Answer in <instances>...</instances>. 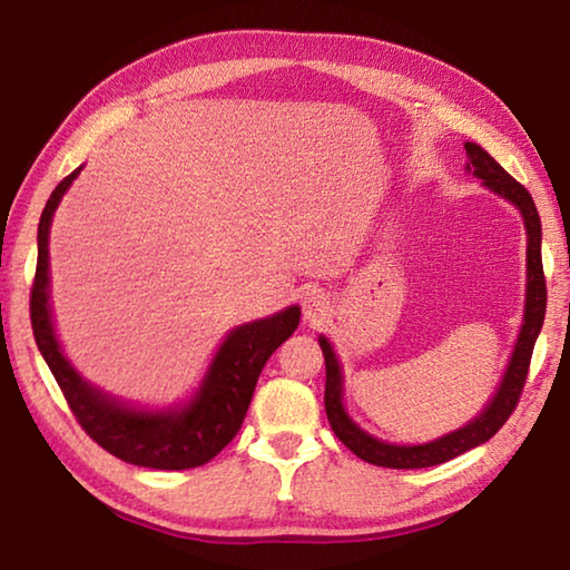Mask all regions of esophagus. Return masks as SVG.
<instances>
[{"mask_svg":"<svg viewBox=\"0 0 570 570\" xmlns=\"http://www.w3.org/2000/svg\"><path fill=\"white\" fill-rule=\"evenodd\" d=\"M302 308H304V320L308 324H322L324 316H326V308H330V306H326V298L320 292H312V294L304 296Z\"/></svg>","mask_w":570,"mask_h":570,"instance_id":"obj_1","label":"esophagus"}]
</instances>
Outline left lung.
<instances>
[{
    "label": "left lung",
    "instance_id": "left-lung-1",
    "mask_svg": "<svg viewBox=\"0 0 570 570\" xmlns=\"http://www.w3.org/2000/svg\"><path fill=\"white\" fill-rule=\"evenodd\" d=\"M468 150V170L472 176L482 180V186H488L500 198H505L513 204L520 216L525 220V234H528V288H525V314L523 326H520L518 342L513 356H510L508 370L503 374V382L495 392V397L482 410L475 420L468 422L465 428H460L450 435H442L440 440L424 442V445H390L377 438L366 435V432L354 424L350 414H346L342 404V370L336 362V354L332 344L326 342V336H320V346L324 352L326 364V384H324V407L326 417L334 430V435L340 438L346 448H350L356 458L380 468H397V470H414V468H432L440 462H448L452 458L462 455L472 448L482 445L495 432L503 428L510 414L518 407L520 394H523L525 380H528V366L530 356H533V346L543 326L546 316V276H543V258H540V216L538 208L530 198V193L520 186V183L510 176V173L500 166L495 158H490L478 142H465Z\"/></svg>",
    "mask_w": 570,
    "mask_h": 570
}]
</instances>
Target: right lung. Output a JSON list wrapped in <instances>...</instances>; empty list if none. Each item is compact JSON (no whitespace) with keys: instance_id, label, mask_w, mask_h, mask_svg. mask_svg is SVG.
Masks as SVG:
<instances>
[{"instance_id":"right-lung-1","label":"right lung","mask_w":570,"mask_h":570,"mask_svg":"<svg viewBox=\"0 0 570 570\" xmlns=\"http://www.w3.org/2000/svg\"><path fill=\"white\" fill-rule=\"evenodd\" d=\"M82 168L52 190L37 228V272L30 296L35 342L70 404L80 428L110 455L153 470H188L206 465L240 430L254 397L258 374L278 346L294 334L302 308L288 306L268 320L238 326L220 344L206 380L193 400L173 410H135L85 382L67 362L55 336L50 314V226L55 208Z\"/></svg>"}]
</instances>
